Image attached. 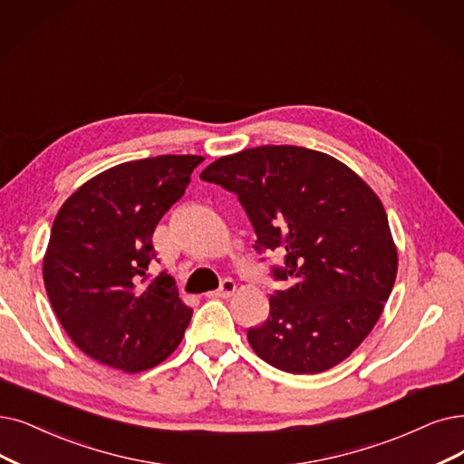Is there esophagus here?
<instances>
[{
	"mask_svg": "<svg viewBox=\"0 0 464 464\" xmlns=\"http://www.w3.org/2000/svg\"><path fill=\"white\" fill-rule=\"evenodd\" d=\"M234 291H236L234 280H230V277H227V280L220 282V287L215 289V291H209L208 296H211V299H213V296H218V299H225V296H230Z\"/></svg>",
	"mask_w": 464,
	"mask_h": 464,
	"instance_id": "1",
	"label": "esophagus"
}]
</instances>
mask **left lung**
<instances>
[{"instance_id":"8db88e82","label":"left lung","mask_w":464,"mask_h":464,"mask_svg":"<svg viewBox=\"0 0 464 464\" xmlns=\"http://www.w3.org/2000/svg\"><path fill=\"white\" fill-rule=\"evenodd\" d=\"M201 180L237 196L258 255L282 289L247 331L258 358L304 375L348 358L391 296L398 253L381 199L344 163L301 146H258L218 158ZM265 261V256L261 258Z\"/></svg>"}]
</instances>
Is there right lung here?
<instances>
[{
    "mask_svg": "<svg viewBox=\"0 0 464 464\" xmlns=\"http://www.w3.org/2000/svg\"><path fill=\"white\" fill-rule=\"evenodd\" d=\"M201 156L127 161L85 182L54 217L44 282L68 337L92 360L139 373L173 354L192 308L168 272L150 274L152 236Z\"/></svg>",
    "mask_w": 464,
    "mask_h": 464,
    "instance_id": "1",
    "label": "right lung"
}]
</instances>
